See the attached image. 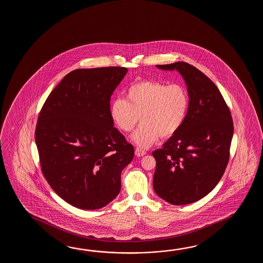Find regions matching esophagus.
<instances>
[{
    "label": "esophagus",
    "instance_id": "obj_1",
    "mask_svg": "<svg viewBox=\"0 0 263 263\" xmlns=\"http://www.w3.org/2000/svg\"><path fill=\"white\" fill-rule=\"evenodd\" d=\"M146 154V152L145 151H143L142 148H139V147H136L135 148V155L137 157H142L144 156Z\"/></svg>",
    "mask_w": 263,
    "mask_h": 263
}]
</instances>
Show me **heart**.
<instances>
[{"instance_id": "obj_1", "label": "heart", "mask_w": 263, "mask_h": 263, "mask_svg": "<svg viewBox=\"0 0 263 263\" xmlns=\"http://www.w3.org/2000/svg\"><path fill=\"white\" fill-rule=\"evenodd\" d=\"M126 99H116L110 106L112 122L123 133H130L135 145L147 148L159 138H168L179 130L189 109V94L182 84L141 81L125 92Z\"/></svg>"}]
</instances>
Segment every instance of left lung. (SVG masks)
<instances>
[{
    "label": "left lung",
    "instance_id": "8db88e82",
    "mask_svg": "<svg viewBox=\"0 0 263 263\" xmlns=\"http://www.w3.org/2000/svg\"><path fill=\"white\" fill-rule=\"evenodd\" d=\"M156 67L181 75L190 101L181 128L152 153L157 163L153 188L172 205L191 204L207 196L223 177L232 118L217 86L196 67L185 62Z\"/></svg>",
    "mask_w": 263,
    "mask_h": 263
}]
</instances>
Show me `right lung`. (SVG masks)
<instances>
[{
	"mask_svg": "<svg viewBox=\"0 0 263 263\" xmlns=\"http://www.w3.org/2000/svg\"><path fill=\"white\" fill-rule=\"evenodd\" d=\"M126 67L75 69L45 101L35 128L42 173L73 207L98 210L118 196L121 172L134 159L110 116V100Z\"/></svg>",
	"mask_w": 263,
	"mask_h": 263,
	"instance_id": "right-lung-1",
	"label": "right lung"
}]
</instances>
